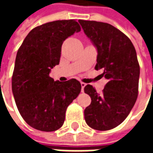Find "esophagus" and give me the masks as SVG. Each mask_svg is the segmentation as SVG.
<instances>
[{
	"label": "esophagus",
	"instance_id": "34e87169",
	"mask_svg": "<svg viewBox=\"0 0 153 153\" xmlns=\"http://www.w3.org/2000/svg\"><path fill=\"white\" fill-rule=\"evenodd\" d=\"M86 86V83L81 82V88H82V92H83V89H84V87Z\"/></svg>",
	"mask_w": 153,
	"mask_h": 153
}]
</instances>
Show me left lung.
Wrapping results in <instances>:
<instances>
[{
    "label": "left lung",
    "instance_id": "obj_1",
    "mask_svg": "<svg viewBox=\"0 0 153 153\" xmlns=\"http://www.w3.org/2000/svg\"><path fill=\"white\" fill-rule=\"evenodd\" d=\"M79 22L97 47L95 70L102 69V75L108 79L101 95L92 85L85 86L84 92L92 102L84 110V119L91 128L109 130L125 120L138 97L140 68L136 51L130 39L111 25Z\"/></svg>",
    "mask_w": 153,
    "mask_h": 153
}]
</instances>
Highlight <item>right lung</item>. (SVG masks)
Returning <instances> with one entry per match:
<instances>
[{"label":"right lung","instance_id":"add662e5","mask_svg":"<svg viewBox=\"0 0 153 153\" xmlns=\"http://www.w3.org/2000/svg\"><path fill=\"white\" fill-rule=\"evenodd\" d=\"M80 30L74 19L49 22L32 29L19 48L12 92L23 119L38 130L59 129L67 107L81 92L75 79L60 82L49 76L60 63L64 41Z\"/></svg>","mask_w":153,"mask_h":153}]
</instances>
